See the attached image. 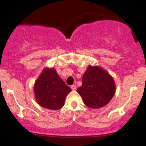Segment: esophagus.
<instances>
[{
  "mask_svg": "<svg viewBox=\"0 0 146 146\" xmlns=\"http://www.w3.org/2000/svg\"><path fill=\"white\" fill-rule=\"evenodd\" d=\"M71 88L73 90H76V86H75V85H72V86H71Z\"/></svg>",
  "mask_w": 146,
  "mask_h": 146,
  "instance_id": "obj_1",
  "label": "esophagus"
}]
</instances>
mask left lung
Segmentation results:
<instances>
[{
	"mask_svg": "<svg viewBox=\"0 0 146 146\" xmlns=\"http://www.w3.org/2000/svg\"><path fill=\"white\" fill-rule=\"evenodd\" d=\"M113 77L100 66H89L82 78V85L77 90L84 104L90 108H100L108 104L115 93Z\"/></svg>",
	"mask_w": 146,
	"mask_h": 146,
	"instance_id": "obj_1",
	"label": "left lung"
}]
</instances>
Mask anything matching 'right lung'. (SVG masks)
Here are the masks:
<instances>
[{
    "instance_id": "add662e5",
    "label": "right lung",
    "mask_w": 146,
    "mask_h": 146,
    "mask_svg": "<svg viewBox=\"0 0 146 146\" xmlns=\"http://www.w3.org/2000/svg\"><path fill=\"white\" fill-rule=\"evenodd\" d=\"M35 98L42 107L58 110L64 105L65 98L71 91L60 78L54 68H45L35 82Z\"/></svg>"
}]
</instances>
